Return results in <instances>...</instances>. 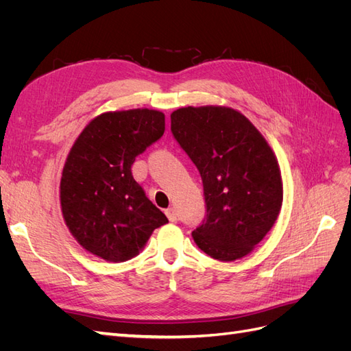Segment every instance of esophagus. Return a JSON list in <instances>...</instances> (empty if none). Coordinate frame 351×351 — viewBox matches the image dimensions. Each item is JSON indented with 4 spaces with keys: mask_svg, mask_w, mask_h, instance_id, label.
Here are the masks:
<instances>
[{
    "mask_svg": "<svg viewBox=\"0 0 351 351\" xmlns=\"http://www.w3.org/2000/svg\"><path fill=\"white\" fill-rule=\"evenodd\" d=\"M165 214H167L168 219L171 221V222H176L177 218H178V214H177V210H176L174 208H168V209L165 210Z\"/></svg>",
    "mask_w": 351,
    "mask_h": 351,
    "instance_id": "34e87169",
    "label": "esophagus"
}]
</instances>
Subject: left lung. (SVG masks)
I'll list each match as a JSON object with an SVG mask.
<instances>
[{
    "label": "left lung",
    "mask_w": 351,
    "mask_h": 351,
    "mask_svg": "<svg viewBox=\"0 0 351 351\" xmlns=\"http://www.w3.org/2000/svg\"><path fill=\"white\" fill-rule=\"evenodd\" d=\"M171 132L204 183L206 218L192 232L197 247L222 262L244 258L280 215L277 156L249 119L230 107L178 108Z\"/></svg>",
    "instance_id": "left-lung-1"
}]
</instances>
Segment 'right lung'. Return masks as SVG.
Masks as SVG:
<instances>
[{"label":"right lung","instance_id":"1","mask_svg":"<svg viewBox=\"0 0 351 351\" xmlns=\"http://www.w3.org/2000/svg\"><path fill=\"white\" fill-rule=\"evenodd\" d=\"M161 111L104 112L84 127L60 182L62 218L80 246L107 262L139 254L167 217L132 176L136 156L164 134Z\"/></svg>","mask_w":351,"mask_h":351}]
</instances>
